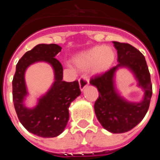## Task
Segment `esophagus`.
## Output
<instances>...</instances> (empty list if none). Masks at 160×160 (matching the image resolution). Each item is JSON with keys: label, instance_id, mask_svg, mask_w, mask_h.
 I'll return each mask as SVG.
<instances>
[{"label": "esophagus", "instance_id": "obj_1", "mask_svg": "<svg viewBox=\"0 0 160 160\" xmlns=\"http://www.w3.org/2000/svg\"><path fill=\"white\" fill-rule=\"evenodd\" d=\"M78 82H79V86H80V89H81V90L82 91V90L89 85V80L87 77L82 76V77H81L80 78H79Z\"/></svg>", "mask_w": 160, "mask_h": 160}]
</instances>
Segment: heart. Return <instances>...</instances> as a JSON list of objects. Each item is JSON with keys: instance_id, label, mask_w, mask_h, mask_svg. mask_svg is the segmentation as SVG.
<instances>
[{"instance_id": "obj_1", "label": "heart", "mask_w": 160, "mask_h": 160, "mask_svg": "<svg viewBox=\"0 0 160 160\" xmlns=\"http://www.w3.org/2000/svg\"><path fill=\"white\" fill-rule=\"evenodd\" d=\"M115 59V53L108 46H94L82 52L73 58V62L82 70L92 68L94 73H103L108 70Z\"/></svg>"}]
</instances>
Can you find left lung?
I'll return each instance as SVG.
<instances>
[{"label":"left lung","mask_w":160,"mask_h":160,"mask_svg":"<svg viewBox=\"0 0 160 160\" xmlns=\"http://www.w3.org/2000/svg\"><path fill=\"white\" fill-rule=\"evenodd\" d=\"M118 53V64L105 73L91 78L90 83L98 88L99 96L94 103L98 120L103 128L118 134L131 131L146 115L152 95L151 76L145 58L139 50L128 43L113 42ZM128 67L134 73L139 86L144 90L140 103H129L116 92L113 84L115 71Z\"/></svg>","instance_id":"1"}]
</instances>
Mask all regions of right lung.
<instances>
[{"instance_id":"obj_1","label":"right lung","mask_w":160,"mask_h":160,"mask_svg":"<svg viewBox=\"0 0 160 160\" xmlns=\"http://www.w3.org/2000/svg\"><path fill=\"white\" fill-rule=\"evenodd\" d=\"M62 47L56 44H39L26 52L18 61L12 79V101L21 123L28 131L43 138H53L62 133L69 120L70 103L80 95L78 82L63 81V68L55 56ZM36 61H46L55 70V81L38 105L29 109L23 105L27 94L24 82L26 69Z\"/></svg>"}]
</instances>
